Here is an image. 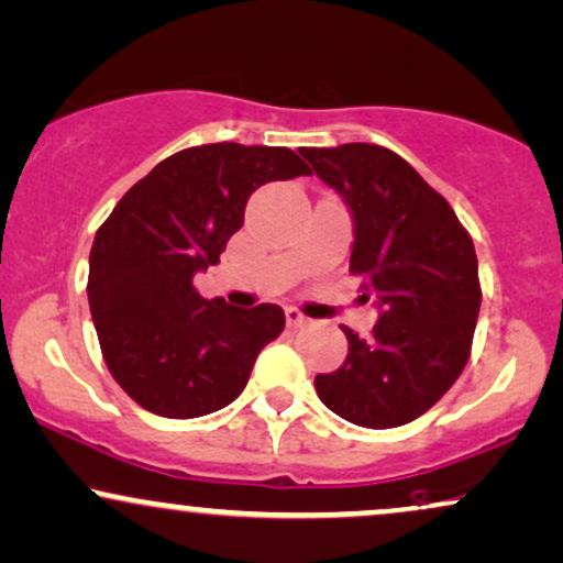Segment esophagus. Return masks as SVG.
<instances>
[{
    "instance_id": "34e87169",
    "label": "esophagus",
    "mask_w": 563,
    "mask_h": 563,
    "mask_svg": "<svg viewBox=\"0 0 563 563\" xmlns=\"http://www.w3.org/2000/svg\"><path fill=\"white\" fill-rule=\"evenodd\" d=\"M286 322H288V328H303V324H309L311 320H309L307 314H301L299 309L288 307V309H286Z\"/></svg>"
}]
</instances>
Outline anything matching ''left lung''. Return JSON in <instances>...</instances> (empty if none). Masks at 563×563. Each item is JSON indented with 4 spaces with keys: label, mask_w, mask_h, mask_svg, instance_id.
I'll return each instance as SVG.
<instances>
[{
    "label": "left lung",
    "mask_w": 563,
    "mask_h": 563,
    "mask_svg": "<svg viewBox=\"0 0 563 563\" xmlns=\"http://www.w3.org/2000/svg\"><path fill=\"white\" fill-rule=\"evenodd\" d=\"M354 217L351 275L377 299L369 338L343 328L349 356L317 396L358 428H401L435 406L470 362L479 314L477 254L449 201L377 144L301 148Z\"/></svg>",
    "instance_id": "1"
}]
</instances>
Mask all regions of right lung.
<instances>
[{"label": "right lung", "mask_w": 563, "mask_h": 563, "mask_svg": "<svg viewBox=\"0 0 563 563\" xmlns=\"http://www.w3.org/2000/svg\"><path fill=\"white\" fill-rule=\"evenodd\" d=\"M299 175L307 162L286 146H191L162 159L101 222L88 307L107 369L146 411L194 419L222 409L283 333L280 307L209 301L194 275L220 262L256 188Z\"/></svg>", "instance_id": "obj_1"}]
</instances>
